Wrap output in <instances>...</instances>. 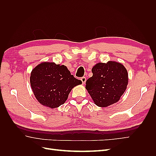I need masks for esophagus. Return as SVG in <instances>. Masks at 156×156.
I'll return each instance as SVG.
<instances>
[{"label":"esophagus","mask_w":156,"mask_h":156,"mask_svg":"<svg viewBox=\"0 0 156 156\" xmlns=\"http://www.w3.org/2000/svg\"><path fill=\"white\" fill-rule=\"evenodd\" d=\"M81 81H82L83 84H84V83H85L86 81H87V79H86L85 77H83L81 78Z\"/></svg>","instance_id":"obj_1"}]
</instances>
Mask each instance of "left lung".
I'll return each instance as SVG.
<instances>
[{
  "label": "left lung",
  "instance_id": "1",
  "mask_svg": "<svg viewBox=\"0 0 156 156\" xmlns=\"http://www.w3.org/2000/svg\"><path fill=\"white\" fill-rule=\"evenodd\" d=\"M92 77L86 82V89L94 103L107 107L120 100L128 84V73L123 64L116 61L99 62L92 69Z\"/></svg>",
  "mask_w": 156,
  "mask_h": 156
}]
</instances>
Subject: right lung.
Wrapping results in <instances>:
<instances>
[{
  "label": "right lung",
  "mask_w": 156,
  "mask_h": 156,
  "mask_svg": "<svg viewBox=\"0 0 156 156\" xmlns=\"http://www.w3.org/2000/svg\"><path fill=\"white\" fill-rule=\"evenodd\" d=\"M30 83L36 100L51 108L64 104L72 88L82 84L66 66L49 62H41L32 70Z\"/></svg>",
  "instance_id": "1"
}]
</instances>
